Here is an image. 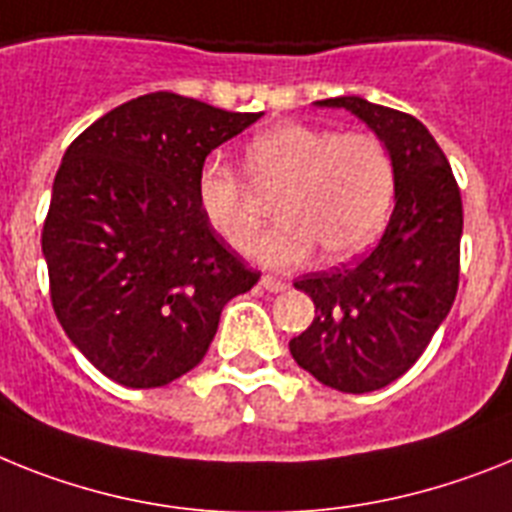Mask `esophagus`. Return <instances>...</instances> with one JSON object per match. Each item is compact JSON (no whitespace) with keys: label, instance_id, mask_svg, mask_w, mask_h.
Instances as JSON below:
<instances>
[{"label":"esophagus","instance_id":"1","mask_svg":"<svg viewBox=\"0 0 512 512\" xmlns=\"http://www.w3.org/2000/svg\"><path fill=\"white\" fill-rule=\"evenodd\" d=\"M260 286H263L265 291H270V294H281V291L289 289V283L281 281V278L276 276H263L260 278Z\"/></svg>","mask_w":512,"mask_h":512}]
</instances>
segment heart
I'll list each match as a JSON object with an SVG mask.
<instances>
[{
    "instance_id": "1",
    "label": "heart",
    "mask_w": 512,
    "mask_h": 512,
    "mask_svg": "<svg viewBox=\"0 0 512 512\" xmlns=\"http://www.w3.org/2000/svg\"><path fill=\"white\" fill-rule=\"evenodd\" d=\"M247 171L260 190L281 192V223L263 236L255 257L270 268H291L315 255L330 263L359 255L375 242L393 205L395 171L388 145L372 132H343L283 122L247 145ZM197 205L229 247L247 252L263 213L229 163H203Z\"/></svg>"
}]
</instances>
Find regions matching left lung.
<instances>
[{"label":"left lung","mask_w":512,"mask_h":512,"mask_svg":"<svg viewBox=\"0 0 512 512\" xmlns=\"http://www.w3.org/2000/svg\"><path fill=\"white\" fill-rule=\"evenodd\" d=\"M346 109L388 145L395 208L367 257L309 273L294 286L315 320L289 341L294 362L341 393H372L409 372L458 291L463 205L450 163L419 119L359 96L315 101Z\"/></svg>","instance_id":"obj_1"}]
</instances>
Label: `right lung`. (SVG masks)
<instances>
[{
  "mask_svg": "<svg viewBox=\"0 0 512 512\" xmlns=\"http://www.w3.org/2000/svg\"><path fill=\"white\" fill-rule=\"evenodd\" d=\"M263 114L161 90L67 148L41 234L64 333L124 388H161L203 362L223 307L257 283L197 205L210 150Z\"/></svg>",
  "mask_w": 512,
  "mask_h": 512,
  "instance_id": "right-lung-1",
  "label": "right lung"
}]
</instances>
